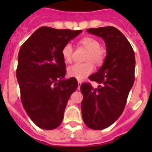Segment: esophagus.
I'll list each match as a JSON object with an SVG mask.
<instances>
[{
  "label": "esophagus",
  "mask_w": 152,
  "mask_h": 152,
  "mask_svg": "<svg viewBox=\"0 0 152 152\" xmlns=\"http://www.w3.org/2000/svg\"><path fill=\"white\" fill-rule=\"evenodd\" d=\"M81 83H82V81L79 80H78V89H80V88Z\"/></svg>",
  "instance_id": "obj_1"
}]
</instances>
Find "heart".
Masks as SVG:
<instances>
[{"instance_id":"obj_1","label":"heart","mask_w":152,"mask_h":152,"mask_svg":"<svg viewBox=\"0 0 152 152\" xmlns=\"http://www.w3.org/2000/svg\"><path fill=\"white\" fill-rule=\"evenodd\" d=\"M80 44L87 49L88 53L86 56L85 63H76L68 68V74L73 78L82 80L89 76L94 70V63L96 65L101 64L106 56V49L102 47L100 42L92 37H85L80 41ZM73 53V46L71 43L65 44L61 50V55L66 62H71Z\"/></svg>"}]
</instances>
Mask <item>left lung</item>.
<instances>
[{
    "label": "left lung",
    "mask_w": 152,
    "mask_h": 152,
    "mask_svg": "<svg viewBox=\"0 0 152 152\" xmlns=\"http://www.w3.org/2000/svg\"><path fill=\"white\" fill-rule=\"evenodd\" d=\"M87 31L101 37L106 47L103 64L89 76L99 87L94 88L89 83L80 86L83 121L91 129L100 130L115 122L125 109L134 83L135 53L129 42L116 27L90 28Z\"/></svg>",
    "instance_id": "1"
}]
</instances>
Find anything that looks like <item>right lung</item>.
I'll return each mask as SVG.
<instances>
[{"label": "right lung", "instance_id": "obj_1", "mask_svg": "<svg viewBox=\"0 0 152 152\" xmlns=\"http://www.w3.org/2000/svg\"><path fill=\"white\" fill-rule=\"evenodd\" d=\"M81 32L39 27L20 48L16 78L21 102L27 115L41 129H54L61 125L69 97L78 87L76 79H64L61 50Z\"/></svg>", "mask_w": 152, "mask_h": 152}]
</instances>
